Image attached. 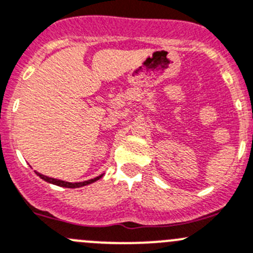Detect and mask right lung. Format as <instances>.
Listing matches in <instances>:
<instances>
[{
    "label": "right lung",
    "instance_id": "obj_1",
    "mask_svg": "<svg viewBox=\"0 0 253 253\" xmlns=\"http://www.w3.org/2000/svg\"><path fill=\"white\" fill-rule=\"evenodd\" d=\"M36 173L39 174L40 177H41L42 180H44V181H46V182L53 183V185H57V186H61V187H67V188H76V187H82V186L89 185V183L94 182V181L100 180L101 177H102V174H101V176H98V177H94V178H92V180L84 181V182H76V183H72V182H66V181L56 180V178H51V177L43 176V174L39 173V172H36Z\"/></svg>",
    "mask_w": 253,
    "mask_h": 253
}]
</instances>
